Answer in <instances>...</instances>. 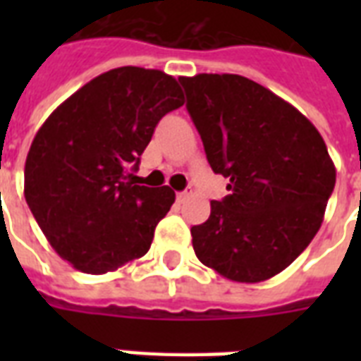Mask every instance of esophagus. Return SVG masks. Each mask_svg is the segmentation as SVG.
I'll use <instances>...</instances> for the list:
<instances>
[{
	"instance_id": "obj_1",
	"label": "esophagus",
	"mask_w": 361,
	"mask_h": 361,
	"mask_svg": "<svg viewBox=\"0 0 361 361\" xmlns=\"http://www.w3.org/2000/svg\"><path fill=\"white\" fill-rule=\"evenodd\" d=\"M191 197V192L189 191H181V192H178V195H176V198H178V202H185L187 198Z\"/></svg>"
}]
</instances>
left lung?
Returning a JSON list of instances; mask_svg holds the SVG:
<instances>
[{
	"label": "left lung",
	"instance_id": "1",
	"mask_svg": "<svg viewBox=\"0 0 361 361\" xmlns=\"http://www.w3.org/2000/svg\"><path fill=\"white\" fill-rule=\"evenodd\" d=\"M215 174L231 180L192 226L198 260L236 283L288 268L311 243L336 187V166L311 121L240 75L180 76Z\"/></svg>",
	"mask_w": 361,
	"mask_h": 361
}]
</instances>
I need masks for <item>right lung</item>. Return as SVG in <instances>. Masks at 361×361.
I'll return each mask as SVG.
<instances>
[{"instance_id": "right-lung-1", "label": "right lung", "mask_w": 361, "mask_h": 361, "mask_svg": "<svg viewBox=\"0 0 361 361\" xmlns=\"http://www.w3.org/2000/svg\"><path fill=\"white\" fill-rule=\"evenodd\" d=\"M185 103L174 76L118 67L65 99L37 130L24 169V197L54 251L78 271H116L149 251L174 204L169 185H136L164 114Z\"/></svg>"}]
</instances>
